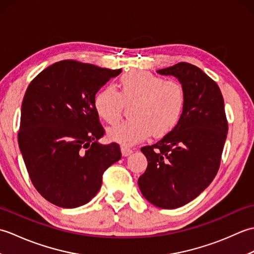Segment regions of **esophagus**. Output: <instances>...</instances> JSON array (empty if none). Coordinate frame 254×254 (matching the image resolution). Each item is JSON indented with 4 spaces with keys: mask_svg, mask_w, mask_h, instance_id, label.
Segmentation results:
<instances>
[{
    "mask_svg": "<svg viewBox=\"0 0 254 254\" xmlns=\"http://www.w3.org/2000/svg\"><path fill=\"white\" fill-rule=\"evenodd\" d=\"M132 152H133V150L130 147L124 146V145H122V146H121V153H122V156H124V157H127V156L131 155Z\"/></svg>",
    "mask_w": 254,
    "mask_h": 254,
    "instance_id": "obj_1",
    "label": "esophagus"
}]
</instances>
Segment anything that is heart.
Here are the masks:
<instances>
[{"mask_svg": "<svg viewBox=\"0 0 254 254\" xmlns=\"http://www.w3.org/2000/svg\"><path fill=\"white\" fill-rule=\"evenodd\" d=\"M117 88L104 87L94 97V109L107 123L120 120L124 105L133 104L131 120L108 130L111 141L132 145L147 138L163 137L180 123L187 106L183 86L147 71H131L119 78Z\"/></svg>", "mask_w": 254, "mask_h": 254, "instance_id": "heart-1", "label": "heart"}]
</instances>
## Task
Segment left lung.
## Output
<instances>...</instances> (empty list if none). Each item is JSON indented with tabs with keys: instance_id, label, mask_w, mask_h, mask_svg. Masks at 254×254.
I'll use <instances>...</instances> for the list:
<instances>
[{
	"instance_id": "8db88e82",
	"label": "left lung",
	"mask_w": 254,
	"mask_h": 254,
	"mask_svg": "<svg viewBox=\"0 0 254 254\" xmlns=\"http://www.w3.org/2000/svg\"><path fill=\"white\" fill-rule=\"evenodd\" d=\"M157 73L179 79L187 94V106L174 131L141 148L148 165L137 183L149 203L171 209L191 202L213 181L219 169L228 122L222 91L201 68L180 62Z\"/></svg>"
}]
</instances>
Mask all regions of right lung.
<instances>
[{"label":"right lung","instance_id":"obj_1","mask_svg":"<svg viewBox=\"0 0 254 254\" xmlns=\"http://www.w3.org/2000/svg\"><path fill=\"white\" fill-rule=\"evenodd\" d=\"M122 69L64 60L31 80L21 104L18 145L36 190L63 208L88 203L102 175L121 158L117 143L102 145L105 130L94 97Z\"/></svg>","mask_w":254,"mask_h":254}]
</instances>
